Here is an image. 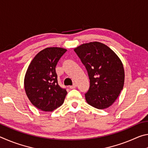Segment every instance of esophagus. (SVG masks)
<instances>
[{"label": "esophagus", "mask_w": 148, "mask_h": 148, "mask_svg": "<svg viewBox=\"0 0 148 148\" xmlns=\"http://www.w3.org/2000/svg\"><path fill=\"white\" fill-rule=\"evenodd\" d=\"M76 84H74L73 85H72V86H70L69 87H70V88H71V89H75V88H76Z\"/></svg>", "instance_id": "obj_1"}]
</instances>
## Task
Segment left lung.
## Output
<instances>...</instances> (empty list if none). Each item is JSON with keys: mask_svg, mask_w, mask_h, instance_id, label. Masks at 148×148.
Returning a JSON list of instances; mask_svg holds the SVG:
<instances>
[{"mask_svg": "<svg viewBox=\"0 0 148 148\" xmlns=\"http://www.w3.org/2000/svg\"><path fill=\"white\" fill-rule=\"evenodd\" d=\"M88 73L90 87L85 94L87 103L97 109L113 104L123 88L125 71L119 57L101 42L83 44L74 48Z\"/></svg>", "mask_w": 148, "mask_h": 148, "instance_id": "8db88e82", "label": "left lung"}]
</instances>
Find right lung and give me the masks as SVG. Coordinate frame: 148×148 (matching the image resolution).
I'll return each mask as SVG.
<instances>
[{
	"label": "right lung",
	"mask_w": 148,
	"mask_h": 148,
	"mask_svg": "<svg viewBox=\"0 0 148 148\" xmlns=\"http://www.w3.org/2000/svg\"><path fill=\"white\" fill-rule=\"evenodd\" d=\"M66 49L51 47L34 57L24 79L27 96L32 105L45 112H52L63 104L67 92L59 86L56 66Z\"/></svg>",
	"instance_id": "right-lung-1"
}]
</instances>
